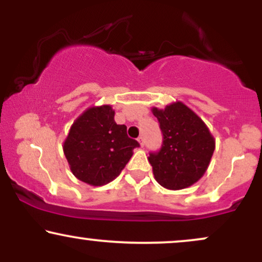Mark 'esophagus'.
Here are the masks:
<instances>
[{"label": "esophagus", "mask_w": 262, "mask_h": 262, "mask_svg": "<svg viewBox=\"0 0 262 262\" xmlns=\"http://www.w3.org/2000/svg\"><path fill=\"white\" fill-rule=\"evenodd\" d=\"M138 141H139L140 146H141V148H143V146H144V140H143V137H139V138H138Z\"/></svg>", "instance_id": "34e87169"}]
</instances>
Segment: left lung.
<instances>
[{
  "mask_svg": "<svg viewBox=\"0 0 262 262\" xmlns=\"http://www.w3.org/2000/svg\"><path fill=\"white\" fill-rule=\"evenodd\" d=\"M164 135L159 152H150L155 180L167 189H183L196 183L209 166L215 140L191 108L177 101L164 110L152 107Z\"/></svg>",
  "mask_w": 262,
  "mask_h": 262,
  "instance_id": "left-lung-1",
  "label": "left lung"
}]
</instances>
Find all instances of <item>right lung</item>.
Listing matches in <instances>:
<instances>
[{"label": "right lung", "mask_w": 262, "mask_h": 262, "mask_svg": "<svg viewBox=\"0 0 262 262\" xmlns=\"http://www.w3.org/2000/svg\"><path fill=\"white\" fill-rule=\"evenodd\" d=\"M138 146L127 135V127L114 121L112 106L103 104L87 108L77 117L62 149L76 179L103 186L122 172Z\"/></svg>", "instance_id": "1"}]
</instances>
